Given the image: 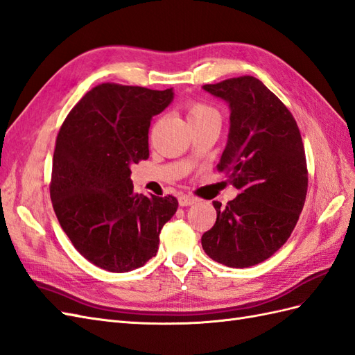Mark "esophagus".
Returning a JSON list of instances; mask_svg holds the SVG:
<instances>
[{"mask_svg": "<svg viewBox=\"0 0 355 355\" xmlns=\"http://www.w3.org/2000/svg\"><path fill=\"white\" fill-rule=\"evenodd\" d=\"M195 202H196V199H195L193 196L181 195V196L178 198V204H180L181 207H189V205H192V204H195Z\"/></svg>", "mask_w": 355, "mask_h": 355, "instance_id": "1", "label": "esophagus"}]
</instances>
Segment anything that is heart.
<instances>
[{
	"label": "heart",
	"instance_id": "obj_1",
	"mask_svg": "<svg viewBox=\"0 0 355 355\" xmlns=\"http://www.w3.org/2000/svg\"><path fill=\"white\" fill-rule=\"evenodd\" d=\"M217 115V112L211 106L204 105V103H190L187 106V118L189 121L192 120H199V118H205V116H213Z\"/></svg>",
	"mask_w": 355,
	"mask_h": 355
}]
</instances>
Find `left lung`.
Wrapping results in <instances>:
<instances>
[{
  "mask_svg": "<svg viewBox=\"0 0 355 355\" xmlns=\"http://www.w3.org/2000/svg\"><path fill=\"white\" fill-rule=\"evenodd\" d=\"M230 106L228 142L217 169L240 190L222 207L202 239L216 262L252 267L277 252L294 231L307 193V166L298 125L288 107L253 76L202 87Z\"/></svg>",
  "mask_w": 355,
  "mask_h": 355,
  "instance_id": "8db88e82",
  "label": "left lung"
}]
</instances>
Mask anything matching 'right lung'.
I'll use <instances>...</instances> for the list:
<instances>
[{
  "label": "right lung",
  "instance_id": "obj_1",
  "mask_svg": "<svg viewBox=\"0 0 355 355\" xmlns=\"http://www.w3.org/2000/svg\"><path fill=\"white\" fill-rule=\"evenodd\" d=\"M172 100V88L102 84L79 100L60 129L53 210L75 249L106 271H132L156 257L163 225L178 208L171 195L135 193L130 180L133 163L150 156L153 116Z\"/></svg>",
  "mask_w": 355,
  "mask_h": 355
}]
</instances>
